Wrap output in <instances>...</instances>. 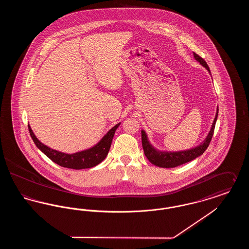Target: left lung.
<instances>
[{"instance_id":"obj_1","label":"left lung","mask_w":249,"mask_h":249,"mask_svg":"<svg viewBox=\"0 0 249 249\" xmlns=\"http://www.w3.org/2000/svg\"><path fill=\"white\" fill-rule=\"evenodd\" d=\"M193 56L195 59L197 61H199L200 64L202 65L211 74V71H210V69H209L206 61L194 52H193ZM217 115H218V107L216 108V113H215V117H214L213 123H212V127L209 130L207 136L205 137V139L199 145H197L193 148H190V149L183 150V151H161V150L157 149L151 144V142H149L146 132L142 130V149H143L145 157L152 164L158 166V167H161V168H174V167L182 165L184 163H187V162H190L191 160H193L194 159L203 154V152L207 149L209 143L211 142L213 130H214V125H215V122L217 119Z\"/></svg>"}]
</instances>
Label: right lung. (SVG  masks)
Listing matches in <instances>:
<instances>
[{
    "instance_id": "add662e5",
    "label": "right lung",
    "mask_w": 249,
    "mask_h": 249,
    "mask_svg": "<svg viewBox=\"0 0 249 249\" xmlns=\"http://www.w3.org/2000/svg\"><path fill=\"white\" fill-rule=\"evenodd\" d=\"M119 125H120V122L117 125H115L112 129L108 130L107 134L93 146L72 154L63 153L56 149L50 148L49 146L44 144L43 142L38 140V138L36 137V134L34 133L30 125H28V127H29L30 134L36 143V146L52 161H54L58 165L62 166L65 168L80 170V169L92 168L94 166L98 165L107 158L114 134L117 129L119 128Z\"/></svg>"
}]
</instances>
